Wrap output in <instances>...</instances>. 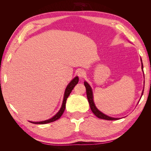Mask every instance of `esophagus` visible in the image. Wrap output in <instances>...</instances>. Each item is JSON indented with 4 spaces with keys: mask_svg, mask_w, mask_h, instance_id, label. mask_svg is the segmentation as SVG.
Segmentation results:
<instances>
[{
    "mask_svg": "<svg viewBox=\"0 0 151 151\" xmlns=\"http://www.w3.org/2000/svg\"><path fill=\"white\" fill-rule=\"evenodd\" d=\"M77 75H78V76L79 77H81V78H83V77H84L85 76L86 72L83 70H80L78 71V72H77Z\"/></svg>",
    "mask_w": 151,
    "mask_h": 151,
    "instance_id": "obj_1",
    "label": "esophagus"
}]
</instances>
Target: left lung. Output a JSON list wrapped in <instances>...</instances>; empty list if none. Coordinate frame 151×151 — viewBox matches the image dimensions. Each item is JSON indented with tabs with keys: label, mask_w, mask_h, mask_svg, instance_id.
Returning <instances> with one entry per match:
<instances>
[{
	"label": "left lung",
	"mask_w": 151,
	"mask_h": 151,
	"mask_svg": "<svg viewBox=\"0 0 151 151\" xmlns=\"http://www.w3.org/2000/svg\"><path fill=\"white\" fill-rule=\"evenodd\" d=\"M140 60H141V62H142V70H143V63H142V59H140ZM84 86H85L86 89V95H87V98H88V101L89 103L91 109L96 116L99 118H101V119L107 120H116L120 119V118L108 116V115H106L105 114L100 111L99 109L96 108V106H95V104L94 103V100H93V91H92V89H91V86H89V84L88 83H87L86 81L84 82ZM143 93H144V91H142V96Z\"/></svg>",
	"instance_id": "obj_1"
}]
</instances>
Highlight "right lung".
<instances>
[{"mask_svg":"<svg viewBox=\"0 0 151 151\" xmlns=\"http://www.w3.org/2000/svg\"><path fill=\"white\" fill-rule=\"evenodd\" d=\"M79 82V77H76L75 78L73 79L70 83L68 84L67 86V88L65 89V93H64V96H63V103H62V107L60 109V110L58 111V112L55 115L53 116L52 118L50 119L45 120V121H42V122H29L32 123H35V124H46V123H51L53 122L54 121H55L57 120H58V118H60L61 117V116L62 115L63 113L64 112V110L65 109V104H66V101L67 99L68 98V96L70 95V93L72 92V89H74V88L75 87V86Z\"/></svg>","mask_w":151,"mask_h":151,"instance_id":"1","label":"right lung"}]
</instances>
